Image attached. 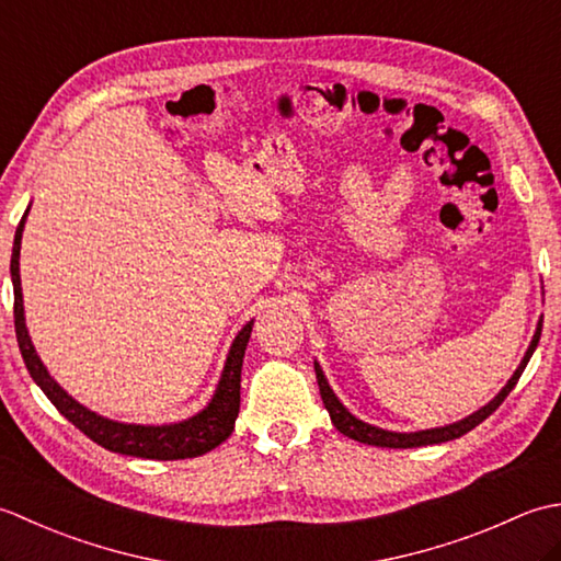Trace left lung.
<instances>
[{
    "mask_svg": "<svg viewBox=\"0 0 561 561\" xmlns=\"http://www.w3.org/2000/svg\"><path fill=\"white\" fill-rule=\"evenodd\" d=\"M540 332H542V320H538V328H535V335L530 340V347L523 356V362L518 364V368L514 371V376L508 378V383L499 390V396L494 400H490L484 404L482 410L472 412L470 416H465V420L456 422V424H448V426H436V428H424V432H410V434H400V432H388V428H378L374 424H366L362 420H356V416L344 408V404L337 400L335 392H332L328 378L323 374V368L316 362V378H318V388H320V398H323L325 410L330 412V420L335 424V428L340 434L350 436L354 440H359V444H368V446H380V448H420V446H432V444H446V440L453 438H460L462 434H468L470 428H474L478 424H482L486 416H490L499 404L506 400V396L511 390L516 388L518 378L523 374V368L528 366L530 356L538 347L540 342Z\"/></svg>",
    "mask_w": 561,
    "mask_h": 561,
    "instance_id": "obj_1",
    "label": "left lung"
}]
</instances>
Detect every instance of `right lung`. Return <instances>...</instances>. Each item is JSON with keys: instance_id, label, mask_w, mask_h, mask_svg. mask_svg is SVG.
I'll list each match as a JSON object with an SVG mask.
<instances>
[{"instance_id": "add662e5", "label": "right lung", "mask_w": 561, "mask_h": 561, "mask_svg": "<svg viewBox=\"0 0 561 561\" xmlns=\"http://www.w3.org/2000/svg\"><path fill=\"white\" fill-rule=\"evenodd\" d=\"M31 209V207H28ZM28 209L19 221V229L14 236V250H11V282H14V328L19 350L26 364L31 378L41 386L59 414L75 424L79 432L87 434L99 446L108 448L113 453H123V456L135 458H149V460H183V458H197L205 456L207 450L217 448L221 440H226L233 432L238 408H241V366L245 347L253 332V320L243 325L238 332L229 356H226L224 371L219 378V386L214 390L207 408L197 412L195 416H187L183 422L163 424V426H145V424H123L105 420V416L91 412L79 404L69 392L57 383V380L47 374L41 356L35 354L33 342L26 330V316H23V294H21V274H19V255H21V236L23 224H26Z\"/></svg>"}]
</instances>
